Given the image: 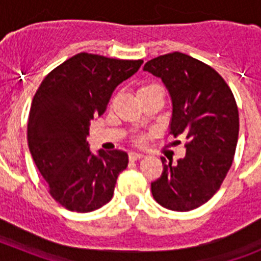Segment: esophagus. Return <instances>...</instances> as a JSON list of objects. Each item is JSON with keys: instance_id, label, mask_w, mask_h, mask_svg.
Instances as JSON below:
<instances>
[{"instance_id": "esophagus-1", "label": "esophagus", "mask_w": 261, "mask_h": 261, "mask_svg": "<svg viewBox=\"0 0 261 261\" xmlns=\"http://www.w3.org/2000/svg\"><path fill=\"white\" fill-rule=\"evenodd\" d=\"M144 158L141 153H136V151H129V159L130 161H138V159Z\"/></svg>"}]
</instances>
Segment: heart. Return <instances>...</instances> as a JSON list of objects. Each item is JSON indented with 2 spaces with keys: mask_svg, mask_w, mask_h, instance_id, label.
Returning <instances> with one entry per match:
<instances>
[{
  "mask_svg": "<svg viewBox=\"0 0 261 261\" xmlns=\"http://www.w3.org/2000/svg\"><path fill=\"white\" fill-rule=\"evenodd\" d=\"M153 87H156V85H145V86H142L140 90H147V89H153ZM142 140H144V137H138L137 141L141 142Z\"/></svg>",
  "mask_w": 261,
  "mask_h": 261,
  "instance_id": "obj_1",
  "label": "heart"
}]
</instances>
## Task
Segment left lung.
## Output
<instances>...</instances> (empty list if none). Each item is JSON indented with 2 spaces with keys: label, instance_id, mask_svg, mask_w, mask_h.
Masks as SVG:
<instances>
[{
  "label": "left lung",
  "instance_id": "8db88e82",
  "mask_svg": "<svg viewBox=\"0 0 261 261\" xmlns=\"http://www.w3.org/2000/svg\"><path fill=\"white\" fill-rule=\"evenodd\" d=\"M172 99L170 135L184 136L186 156L176 165L162 159L163 172L151 183L155 201L175 212L199 208L220 190L234 161L239 112L234 94L212 66L172 52L147 61Z\"/></svg>",
  "mask_w": 261,
  "mask_h": 261
}]
</instances>
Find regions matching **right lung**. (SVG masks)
<instances>
[{"label":"right lung","instance_id":"obj_1","mask_svg":"<svg viewBox=\"0 0 261 261\" xmlns=\"http://www.w3.org/2000/svg\"><path fill=\"white\" fill-rule=\"evenodd\" d=\"M142 62L78 53L48 73L36 90L27 125L30 153L49 195L68 211L87 213L112 199L128 154L99 150L94 155L86 141L90 121L105 114L117 85Z\"/></svg>","mask_w":261,"mask_h":261}]
</instances>
